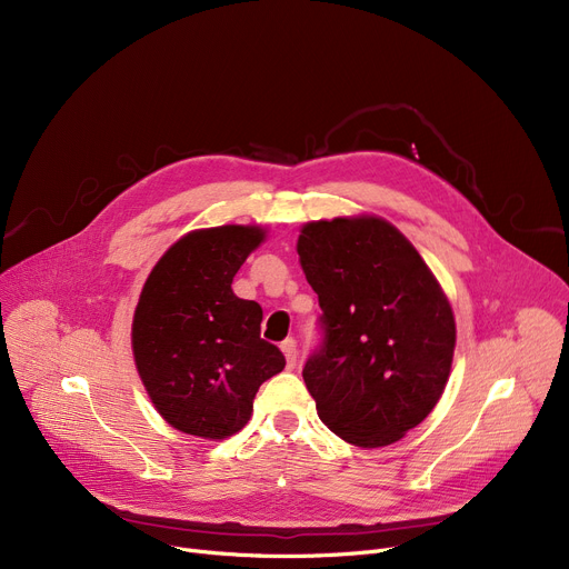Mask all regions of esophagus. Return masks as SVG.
Here are the masks:
<instances>
[{"label":"esophagus","mask_w":569,"mask_h":569,"mask_svg":"<svg viewBox=\"0 0 569 569\" xmlns=\"http://www.w3.org/2000/svg\"><path fill=\"white\" fill-rule=\"evenodd\" d=\"M281 350H283V355H286L288 369H295V365H297V343H295V339H286V341L281 343Z\"/></svg>","instance_id":"esophagus-1"}]
</instances>
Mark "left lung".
I'll use <instances>...</instances> for the list:
<instances>
[{
	"instance_id": "left-lung-1",
	"label": "left lung",
	"mask_w": 569,
	"mask_h": 569,
	"mask_svg": "<svg viewBox=\"0 0 569 569\" xmlns=\"http://www.w3.org/2000/svg\"><path fill=\"white\" fill-rule=\"evenodd\" d=\"M297 253L322 309V343L302 371L318 417L352 445L397 442L450 378V302L417 249L378 217L311 221Z\"/></svg>"
}]
</instances>
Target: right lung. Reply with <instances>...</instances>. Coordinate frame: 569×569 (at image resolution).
I'll return each mask as SVG.
<instances>
[{"label":"right lung","instance_id":"obj_1","mask_svg":"<svg viewBox=\"0 0 569 569\" xmlns=\"http://www.w3.org/2000/svg\"><path fill=\"white\" fill-rule=\"evenodd\" d=\"M264 239L260 226L184 234L147 277L133 316V357L144 390L177 431L223 440L253 412L258 387L283 371V352L260 339L262 309L230 283Z\"/></svg>","mask_w":569,"mask_h":569}]
</instances>
